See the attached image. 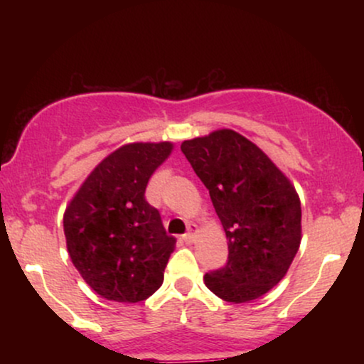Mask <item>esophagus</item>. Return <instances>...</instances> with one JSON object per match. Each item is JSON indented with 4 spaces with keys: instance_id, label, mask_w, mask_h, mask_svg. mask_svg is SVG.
I'll use <instances>...</instances> for the list:
<instances>
[{
    "instance_id": "34e87169",
    "label": "esophagus",
    "mask_w": 364,
    "mask_h": 364,
    "mask_svg": "<svg viewBox=\"0 0 364 364\" xmlns=\"http://www.w3.org/2000/svg\"><path fill=\"white\" fill-rule=\"evenodd\" d=\"M195 232H196V225L195 224L188 225V232H186V235H183V240H185V243H191V241H193Z\"/></svg>"
}]
</instances>
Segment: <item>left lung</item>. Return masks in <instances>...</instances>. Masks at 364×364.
I'll list each match as a JSON object with an SVG mask.
<instances>
[{"label":"left lung","mask_w":364,"mask_h":364,"mask_svg":"<svg viewBox=\"0 0 364 364\" xmlns=\"http://www.w3.org/2000/svg\"><path fill=\"white\" fill-rule=\"evenodd\" d=\"M181 152L210 193L228 237V262L205 286L229 303H248L277 286L301 243V203L277 166L232 129L185 140Z\"/></svg>","instance_id":"8db88e82"}]
</instances>
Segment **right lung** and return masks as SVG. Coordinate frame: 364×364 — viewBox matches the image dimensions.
<instances>
[{
    "label": "right lung",
    "instance_id": "1",
    "mask_svg": "<svg viewBox=\"0 0 364 364\" xmlns=\"http://www.w3.org/2000/svg\"><path fill=\"white\" fill-rule=\"evenodd\" d=\"M171 150L169 141L123 145L92 171L66 207L70 258L102 298L139 303L164 281L176 237L145 200V188Z\"/></svg>",
    "mask_w": 364,
    "mask_h": 364
}]
</instances>
